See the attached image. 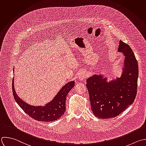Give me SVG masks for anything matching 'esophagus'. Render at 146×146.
Wrapping results in <instances>:
<instances>
[{
    "instance_id": "1",
    "label": "esophagus",
    "mask_w": 146,
    "mask_h": 146,
    "mask_svg": "<svg viewBox=\"0 0 146 146\" xmlns=\"http://www.w3.org/2000/svg\"><path fill=\"white\" fill-rule=\"evenodd\" d=\"M86 74L85 73H81L79 75V78L81 80L85 79L86 78Z\"/></svg>"
}]
</instances>
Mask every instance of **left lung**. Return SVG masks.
Instances as JSON below:
<instances>
[{
    "label": "left lung",
    "instance_id": "obj_1",
    "mask_svg": "<svg viewBox=\"0 0 146 146\" xmlns=\"http://www.w3.org/2000/svg\"><path fill=\"white\" fill-rule=\"evenodd\" d=\"M119 43L118 52L125 57L121 76L109 82L102 75L94 74L86 80L91 110L99 119L118 116L133 103L136 96L137 62L130 46L121 40Z\"/></svg>",
    "mask_w": 146,
    "mask_h": 146
}]
</instances>
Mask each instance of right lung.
<instances>
[{
	"label": "right lung",
	"instance_id": "right-lung-1",
	"mask_svg": "<svg viewBox=\"0 0 146 146\" xmlns=\"http://www.w3.org/2000/svg\"><path fill=\"white\" fill-rule=\"evenodd\" d=\"M12 84L14 99L23 111L34 120L49 122L58 119L64 114L66 110V96L69 92L74 86V81H70L65 85L53 100L43 107H35L26 103L16 94L14 88V78Z\"/></svg>",
	"mask_w": 146,
	"mask_h": 146
}]
</instances>
